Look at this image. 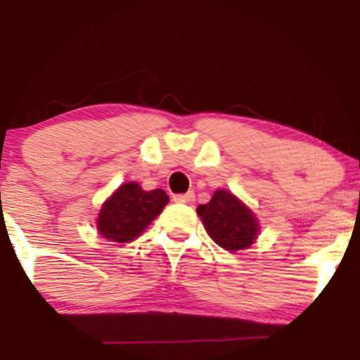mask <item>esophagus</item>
I'll return each mask as SVG.
<instances>
[{
	"label": "esophagus",
	"instance_id": "34e87169",
	"mask_svg": "<svg viewBox=\"0 0 360 360\" xmlns=\"http://www.w3.org/2000/svg\"><path fill=\"white\" fill-rule=\"evenodd\" d=\"M174 201L176 203H183V205H191L194 201V193L189 191V193H184V194H176L174 196Z\"/></svg>",
	"mask_w": 360,
	"mask_h": 360
}]
</instances>
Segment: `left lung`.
I'll return each instance as SVG.
<instances>
[{"instance_id": "obj_1", "label": "left lung", "mask_w": 360, "mask_h": 360, "mask_svg": "<svg viewBox=\"0 0 360 360\" xmlns=\"http://www.w3.org/2000/svg\"><path fill=\"white\" fill-rule=\"evenodd\" d=\"M205 230L225 250H242L252 245L259 232L254 213L232 193L218 189L212 201L198 206Z\"/></svg>"}]
</instances>
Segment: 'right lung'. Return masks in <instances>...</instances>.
<instances>
[{
    "label": "right lung",
    "mask_w": 360,
    "mask_h": 360,
    "mask_svg": "<svg viewBox=\"0 0 360 360\" xmlns=\"http://www.w3.org/2000/svg\"><path fill=\"white\" fill-rule=\"evenodd\" d=\"M169 203L162 189L143 191L137 183H125L101 206L98 230L113 242H131Z\"/></svg>",
    "instance_id": "1"
}]
</instances>
